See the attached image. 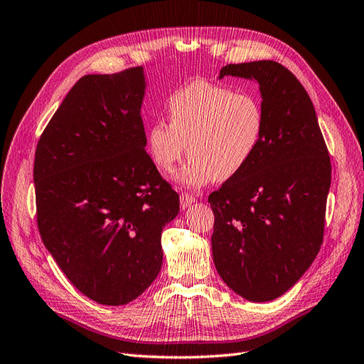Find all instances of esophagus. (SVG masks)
<instances>
[{"mask_svg": "<svg viewBox=\"0 0 364 364\" xmlns=\"http://www.w3.org/2000/svg\"><path fill=\"white\" fill-rule=\"evenodd\" d=\"M192 203H195V197H192L191 193H181L180 195V206L181 209H188Z\"/></svg>", "mask_w": 364, "mask_h": 364, "instance_id": "esophagus-1", "label": "esophagus"}]
</instances>
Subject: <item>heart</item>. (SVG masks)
I'll list each match as a JSON object with an SVG mask.
<instances>
[{"label":"heart","instance_id":"b5f03b06","mask_svg":"<svg viewBox=\"0 0 364 364\" xmlns=\"http://www.w3.org/2000/svg\"><path fill=\"white\" fill-rule=\"evenodd\" d=\"M167 115L171 123L158 119L147 127L146 149L163 172H171L189 151L191 160L175 175L188 188L234 178L264 138L266 115L258 97L209 81L173 92Z\"/></svg>","mask_w":364,"mask_h":364}]
</instances>
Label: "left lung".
<instances>
[{
    "label": "left lung",
    "mask_w": 364,
    "mask_h": 364,
    "mask_svg": "<svg viewBox=\"0 0 364 364\" xmlns=\"http://www.w3.org/2000/svg\"><path fill=\"white\" fill-rule=\"evenodd\" d=\"M223 77L255 81L263 143L243 171L209 195L217 272L249 301H271L300 279L323 243L331 160L312 101L275 61L228 64Z\"/></svg>",
    "instance_id": "obj_1"
}]
</instances>
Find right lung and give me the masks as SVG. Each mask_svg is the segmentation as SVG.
Here are the masks:
<instances>
[{"instance_id":"right-lung-1","label":"right lung","mask_w":364,"mask_h":364,"mask_svg":"<svg viewBox=\"0 0 364 364\" xmlns=\"http://www.w3.org/2000/svg\"><path fill=\"white\" fill-rule=\"evenodd\" d=\"M143 68L85 75L63 100L35 152L44 246L90 300L123 306L163 264L161 232L180 197L146 152Z\"/></svg>"}]
</instances>
